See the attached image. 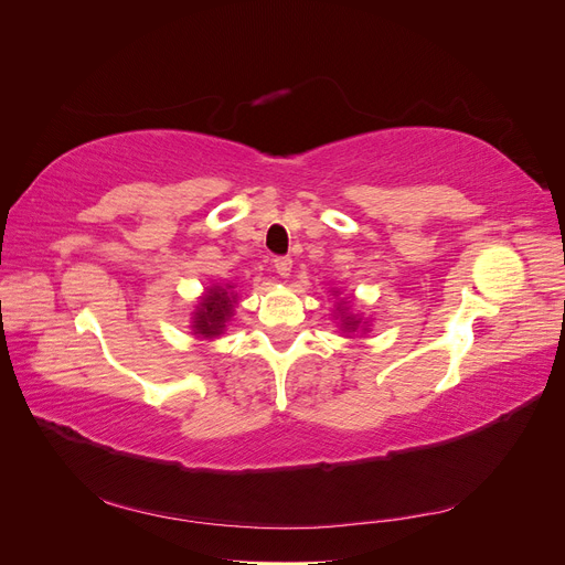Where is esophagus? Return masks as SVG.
Returning a JSON list of instances; mask_svg holds the SVG:
<instances>
[{
	"instance_id": "34e87169",
	"label": "esophagus",
	"mask_w": 565,
	"mask_h": 565,
	"mask_svg": "<svg viewBox=\"0 0 565 565\" xmlns=\"http://www.w3.org/2000/svg\"><path fill=\"white\" fill-rule=\"evenodd\" d=\"M273 266H276V273L280 278H287L289 273H292V259H289V256H278V259H273Z\"/></svg>"
}]
</instances>
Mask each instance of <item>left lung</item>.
<instances>
[{
  "mask_svg": "<svg viewBox=\"0 0 565 565\" xmlns=\"http://www.w3.org/2000/svg\"><path fill=\"white\" fill-rule=\"evenodd\" d=\"M334 292V297L339 295V289H332ZM334 318H339V330L341 332H347V334H353V332H361V334H367L370 332V322L367 320H363L361 316H353L351 311H349V301H344L341 299L339 303H337V316Z\"/></svg>",
  "mask_w": 565,
  "mask_h": 565,
  "instance_id": "left-lung-1",
  "label": "left lung"
}]
</instances>
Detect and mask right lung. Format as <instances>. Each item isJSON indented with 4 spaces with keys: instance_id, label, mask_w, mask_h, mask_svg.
<instances>
[{
    "instance_id": "add662e5",
    "label": "right lung",
    "mask_w": 565,
    "mask_h": 565,
    "mask_svg": "<svg viewBox=\"0 0 565 565\" xmlns=\"http://www.w3.org/2000/svg\"><path fill=\"white\" fill-rule=\"evenodd\" d=\"M241 297L235 282H214L204 287V295L198 297L195 311L191 313V330L200 339H216L226 332V324Z\"/></svg>"
}]
</instances>
